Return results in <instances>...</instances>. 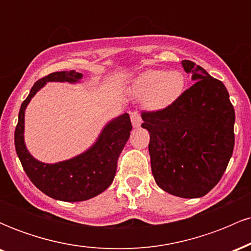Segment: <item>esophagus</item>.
I'll use <instances>...</instances> for the list:
<instances>
[{"label": "esophagus", "instance_id": "esophagus-1", "mask_svg": "<svg viewBox=\"0 0 251 251\" xmlns=\"http://www.w3.org/2000/svg\"><path fill=\"white\" fill-rule=\"evenodd\" d=\"M131 122H132V125H133L134 128L139 127L140 125H142V118H140L139 113L138 112H132L131 113Z\"/></svg>", "mask_w": 251, "mask_h": 251}]
</instances>
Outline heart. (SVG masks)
I'll list each match as a JSON object with an SVG mask.
<instances>
[{
    "label": "heart",
    "mask_w": 251,
    "mask_h": 251,
    "mask_svg": "<svg viewBox=\"0 0 251 251\" xmlns=\"http://www.w3.org/2000/svg\"><path fill=\"white\" fill-rule=\"evenodd\" d=\"M185 79L179 71L148 70L135 76L128 85V93L143 98L149 111H162L172 105L183 93Z\"/></svg>",
    "instance_id": "obj_1"
}]
</instances>
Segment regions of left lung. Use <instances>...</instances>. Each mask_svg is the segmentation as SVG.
<instances>
[{
  "instance_id": "1",
  "label": "left lung",
  "mask_w": 251,
  "mask_h": 251,
  "mask_svg": "<svg viewBox=\"0 0 251 251\" xmlns=\"http://www.w3.org/2000/svg\"><path fill=\"white\" fill-rule=\"evenodd\" d=\"M195 83L169 107L144 112L151 170L157 185L181 198L205 196L234 151L235 111L226 86L201 66L181 61Z\"/></svg>"
}]
</instances>
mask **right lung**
Wrapping results in <instances>:
<instances>
[{
    "label": "right lung",
    "instance_id": "1",
    "mask_svg": "<svg viewBox=\"0 0 251 251\" xmlns=\"http://www.w3.org/2000/svg\"><path fill=\"white\" fill-rule=\"evenodd\" d=\"M82 74L75 71L55 72L34 83L22 102L15 128L17 157L31 183L43 194L62 201L91 200L105 191L117 172V160L132 129L127 113L114 118L103 126L97 140L82 153L57 163H43L30 154L25 143V113L28 103L47 82L77 83Z\"/></svg>",
    "mask_w": 251,
    "mask_h": 251
}]
</instances>
